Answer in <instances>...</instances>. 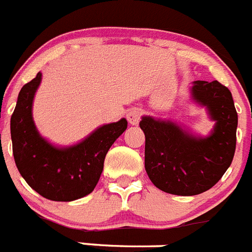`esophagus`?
Masks as SVG:
<instances>
[{
    "label": "esophagus",
    "instance_id": "esophagus-1",
    "mask_svg": "<svg viewBox=\"0 0 252 252\" xmlns=\"http://www.w3.org/2000/svg\"><path fill=\"white\" fill-rule=\"evenodd\" d=\"M140 117H142V112L139 109H131L126 114V119H128L129 124H131V126H137L140 121Z\"/></svg>",
    "mask_w": 252,
    "mask_h": 252
}]
</instances>
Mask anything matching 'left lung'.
<instances>
[{
  "mask_svg": "<svg viewBox=\"0 0 252 252\" xmlns=\"http://www.w3.org/2000/svg\"><path fill=\"white\" fill-rule=\"evenodd\" d=\"M197 103L207 106L216 121L212 134L197 138L172 122L143 117L146 135L144 165L153 185L167 193L194 196L214 187L225 174L236 149L237 113L228 88L217 80H197Z\"/></svg>",
  "mask_w": 252,
  "mask_h": 252,
  "instance_id": "left-lung-1",
  "label": "left lung"
}]
</instances>
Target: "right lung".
<instances>
[{"mask_svg": "<svg viewBox=\"0 0 252 252\" xmlns=\"http://www.w3.org/2000/svg\"><path fill=\"white\" fill-rule=\"evenodd\" d=\"M41 81V72L25 84L11 117V139L15 163L27 185L51 201L69 202L92 193L104 168L105 156L128 122L98 128L85 140L56 148L36 130L32 100Z\"/></svg>", "mask_w": 252, "mask_h": 252, "instance_id": "1", "label": "right lung"}]
</instances>
